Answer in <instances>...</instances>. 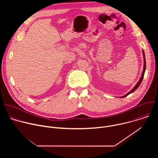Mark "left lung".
<instances>
[{
	"label": "left lung",
	"mask_w": 158,
	"mask_h": 158,
	"mask_svg": "<svg viewBox=\"0 0 158 158\" xmlns=\"http://www.w3.org/2000/svg\"><path fill=\"white\" fill-rule=\"evenodd\" d=\"M143 56H144V68H143V74H142V76H141V78H140V79H139V82L137 83V84L135 85V87L131 90V91H130V92H129L127 94H126L125 96H122L121 98H125L126 96H128L129 94H130L131 93H133L135 90H136L137 89V88L139 86V85L141 84V82H142V81H143V77H144V73H145V70H146V59H145V55H144V51H143Z\"/></svg>",
	"instance_id": "left-lung-1"
}]
</instances>
